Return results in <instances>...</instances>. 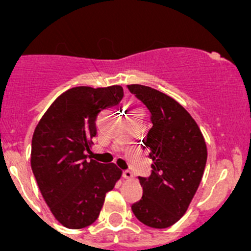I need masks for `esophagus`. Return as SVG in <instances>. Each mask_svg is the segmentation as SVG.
Returning a JSON list of instances; mask_svg holds the SVG:
<instances>
[{
    "label": "esophagus",
    "instance_id": "34e87169",
    "mask_svg": "<svg viewBox=\"0 0 251 251\" xmlns=\"http://www.w3.org/2000/svg\"><path fill=\"white\" fill-rule=\"evenodd\" d=\"M123 177L125 179H133V174L131 173V171L125 170V171H123Z\"/></svg>",
    "mask_w": 251,
    "mask_h": 251
}]
</instances>
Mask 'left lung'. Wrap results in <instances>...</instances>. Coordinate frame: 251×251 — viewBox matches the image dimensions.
Returning a JSON list of instances; mask_svg holds the SVG:
<instances>
[{
  "instance_id": "8db88e82",
  "label": "left lung",
  "mask_w": 251,
  "mask_h": 251,
  "mask_svg": "<svg viewBox=\"0 0 251 251\" xmlns=\"http://www.w3.org/2000/svg\"><path fill=\"white\" fill-rule=\"evenodd\" d=\"M151 113V127L143 149L153 160L149 177H138L141 201L131 209L151 228H168L188 209L203 177L207 151L198 125L179 103L143 85H127Z\"/></svg>"
}]
</instances>
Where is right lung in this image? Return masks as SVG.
<instances>
[{"label": "right lung", "instance_id": "1", "mask_svg": "<svg viewBox=\"0 0 251 251\" xmlns=\"http://www.w3.org/2000/svg\"><path fill=\"white\" fill-rule=\"evenodd\" d=\"M123 97L121 86L73 87L53 102L35 128L32 173L52 214L68 228L92 225L107 192L120 178L114 164L87 160V154L97 133V115Z\"/></svg>", "mask_w": 251, "mask_h": 251}]
</instances>
